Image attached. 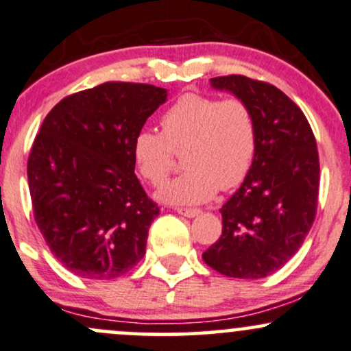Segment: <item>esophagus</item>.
I'll return each mask as SVG.
<instances>
[{
	"instance_id": "esophagus-1",
	"label": "esophagus",
	"mask_w": 351,
	"mask_h": 351,
	"mask_svg": "<svg viewBox=\"0 0 351 351\" xmlns=\"http://www.w3.org/2000/svg\"><path fill=\"white\" fill-rule=\"evenodd\" d=\"M176 213L183 215V217H186V218H195V217H198L202 211L195 210V208H176Z\"/></svg>"
}]
</instances>
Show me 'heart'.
Instances as JSON below:
<instances>
[{"label":"heart","instance_id":"1","mask_svg":"<svg viewBox=\"0 0 351 351\" xmlns=\"http://www.w3.org/2000/svg\"><path fill=\"white\" fill-rule=\"evenodd\" d=\"M256 119L240 98L188 93L161 117V133L141 130L133 138V160L152 184L171 169L173 152L183 149L184 173L160 188L156 198L169 205H199L218 188L238 186L256 152Z\"/></svg>","mask_w":351,"mask_h":351}]
</instances>
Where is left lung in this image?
I'll return each instance as SVG.
<instances>
[{"label": "left lung", "instance_id": "obj_1", "mask_svg": "<svg viewBox=\"0 0 351 351\" xmlns=\"http://www.w3.org/2000/svg\"><path fill=\"white\" fill-rule=\"evenodd\" d=\"M252 108L258 140L241 186L219 208L223 232L203 253L208 267L256 280L280 269L300 250L318 203L317 141L303 111L269 83L241 75L210 80Z\"/></svg>", "mask_w": 351, "mask_h": 351}]
</instances>
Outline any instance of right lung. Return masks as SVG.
Here are the masks:
<instances>
[{"mask_svg":"<svg viewBox=\"0 0 351 351\" xmlns=\"http://www.w3.org/2000/svg\"><path fill=\"white\" fill-rule=\"evenodd\" d=\"M165 88L110 82L61 99L28 158L33 213L49 250L86 280H113L145 256L160 213L134 175L133 138Z\"/></svg>","mask_w":351,"mask_h":351,"instance_id":"obj_1","label":"right lung"}]
</instances>
